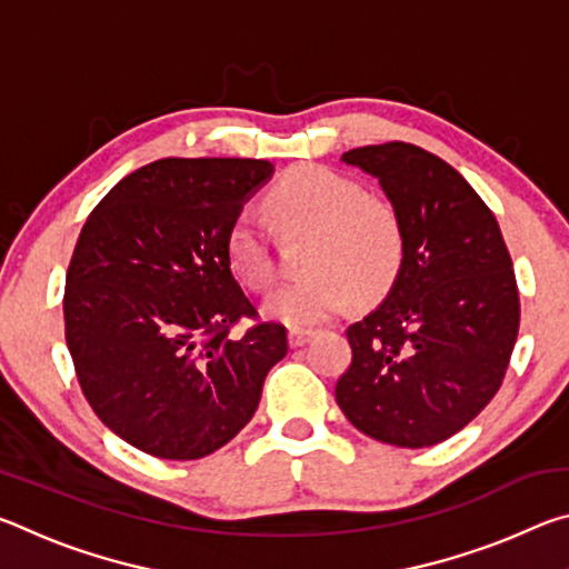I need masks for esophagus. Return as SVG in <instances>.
Here are the masks:
<instances>
[{"label":"esophagus","mask_w":569,"mask_h":569,"mask_svg":"<svg viewBox=\"0 0 569 569\" xmlns=\"http://www.w3.org/2000/svg\"><path fill=\"white\" fill-rule=\"evenodd\" d=\"M313 333H316L313 329H301V326H293V329H288V343H291L293 349H298V346H303Z\"/></svg>","instance_id":"34e87169"}]
</instances>
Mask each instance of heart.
Wrapping results in <instances>:
<instances>
[{
  "label": "heart",
  "mask_w": 569,
  "mask_h": 569,
  "mask_svg": "<svg viewBox=\"0 0 569 569\" xmlns=\"http://www.w3.org/2000/svg\"><path fill=\"white\" fill-rule=\"evenodd\" d=\"M268 216L286 240L311 238L303 278L281 288L266 311L288 323H313L349 301H373L389 291L403 263L401 220L361 182L323 166H301L268 192ZM228 263L256 293L271 291L281 273L271 236L253 213H240L226 238Z\"/></svg>",
  "instance_id": "heart-1"
}]
</instances>
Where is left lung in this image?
<instances>
[{"mask_svg": "<svg viewBox=\"0 0 569 569\" xmlns=\"http://www.w3.org/2000/svg\"><path fill=\"white\" fill-rule=\"evenodd\" d=\"M379 178L403 230L387 301L346 329L351 363L336 401L356 429L421 449L457 435L502 387L519 291L497 218L477 190L411 142L343 152Z\"/></svg>", "mask_w": 569, "mask_h": 569, "instance_id": "1", "label": "left lung"}]
</instances>
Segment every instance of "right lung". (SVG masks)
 Returning <instances> with one entry per match:
<instances>
[{
	"mask_svg": "<svg viewBox=\"0 0 569 569\" xmlns=\"http://www.w3.org/2000/svg\"><path fill=\"white\" fill-rule=\"evenodd\" d=\"M268 160L162 158L104 196L77 238L64 339L104 427L160 459L228 445L288 353L286 326L258 321L230 271V223ZM243 318L246 335L229 331Z\"/></svg>",
	"mask_w": 569,
	"mask_h": 569,
	"instance_id": "add662e5",
	"label": "right lung"
}]
</instances>
